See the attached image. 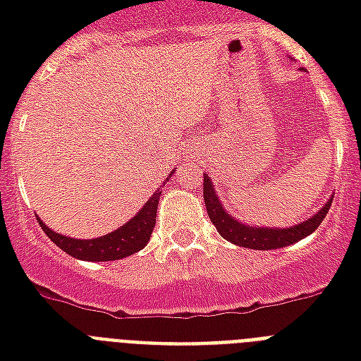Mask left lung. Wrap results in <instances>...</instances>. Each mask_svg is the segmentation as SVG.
<instances>
[{
  "label": "left lung",
  "mask_w": 361,
  "mask_h": 361,
  "mask_svg": "<svg viewBox=\"0 0 361 361\" xmlns=\"http://www.w3.org/2000/svg\"><path fill=\"white\" fill-rule=\"evenodd\" d=\"M331 200L334 198H330L324 208L319 209L311 219L298 223V225L290 226V228L249 226L234 219L231 214H226L223 204L219 202V198L215 197L214 183L209 180V176L204 174V204H206V209H208L209 221L214 223L217 232L226 241H231L234 245L247 247V249L269 251V249H281V247L292 245V243L303 240L311 232L317 231L320 223L324 221L326 214H328V209L331 206Z\"/></svg>",
  "instance_id": "8db88e82"
}]
</instances>
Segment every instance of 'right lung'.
<instances>
[{
  "label": "right lung",
  "mask_w": 361,
  "mask_h": 361,
  "mask_svg": "<svg viewBox=\"0 0 361 361\" xmlns=\"http://www.w3.org/2000/svg\"><path fill=\"white\" fill-rule=\"evenodd\" d=\"M172 176V174H170ZM161 191H155L153 197H149L144 208L138 214L120 226L118 231L110 232L106 236L95 238V240H76V238H67L63 234L50 231L39 217V225L42 226V231L47 232V236L56 243V245L65 251L67 255L80 260H87V262H104V260H120V258L130 257L136 251H140L146 247L152 236L153 226L157 221V204Z\"/></svg>",
  "instance_id": "1"
}]
</instances>
